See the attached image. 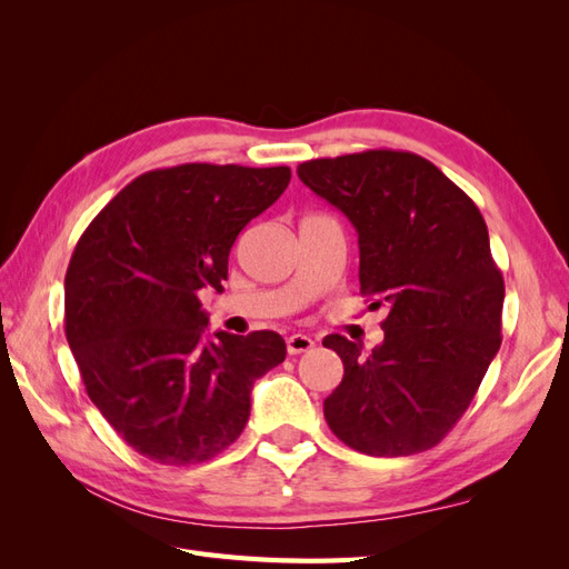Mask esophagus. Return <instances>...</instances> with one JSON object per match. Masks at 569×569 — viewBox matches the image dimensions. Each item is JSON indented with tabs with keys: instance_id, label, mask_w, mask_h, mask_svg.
Returning <instances> with one entry per match:
<instances>
[{
	"instance_id": "1",
	"label": "esophagus",
	"mask_w": 569,
	"mask_h": 569,
	"mask_svg": "<svg viewBox=\"0 0 569 569\" xmlns=\"http://www.w3.org/2000/svg\"><path fill=\"white\" fill-rule=\"evenodd\" d=\"M313 347H316V341L308 337V335H291V337H287V351H289V356L311 351Z\"/></svg>"
}]
</instances>
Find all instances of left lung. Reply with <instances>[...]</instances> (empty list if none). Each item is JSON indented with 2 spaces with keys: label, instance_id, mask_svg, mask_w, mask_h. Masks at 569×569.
<instances>
[{
  "label": "left lung",
  "instance_id": "obj_1",
  "mask_svg": "<svg viewBox=\"0 0 569 569\" xmlns=\"http://www.w3.org/2000/svg\"><path fill=\"white\" fill-rule=\"evenodd\" d=\"M301 182L351 220L360 295L387 308L372 353L341 335V385L325 420L351 449L412 456L432 449L468 410L501 349L503 274L475 201L410 151L370 149L306 161Z\"/></svg>",
  "mask_w": 569,
  "mask_h": 569
}]
</instances>
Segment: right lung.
I'll use <instances>...</instances> for the list:
<instances>
[{"mask_svg":"<svg viewBox=\"0 0 569 569\" xmlns=\"http://www.w3.org/2000/svg\"><path fill=\"white\" fill-rule=\"evenodd\" d=\"M287 166L184 163L134 178L82 232L66 270V339L84 389L137 453L211 460L242 435L278 332H213L199 291H222L247 222L280 199Z\"/></svg>","mask_w":569,"mask_h":569,"instance_id":"add662e5","label":"right lung"}]
</instances>
